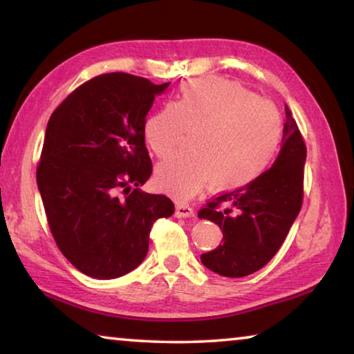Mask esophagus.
I'll use <instances>...</instances> for the list:
<instances>
[{
  "label": "esophagus",
  "instance_id": "1",
  "mask_svg": "<svg viewBox=\"0 0 354 354\" xmlns=\"http://www.w3.org/2000/svg\"><path fill=\"white\" fill-rule=\"evenodd\" d=\"M175 215H176V217H181V218H187V217H194L195 212L189 205H184V203H178Z\"/></svg>",
  "mask_w": 354,
  "mask_h": 354
}]
</instances>
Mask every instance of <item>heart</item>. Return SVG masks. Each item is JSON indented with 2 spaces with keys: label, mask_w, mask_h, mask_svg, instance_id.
<instances>
[{
  "label": "heart",
  "mask_w": 354,
  "mask_h": 354,
  "mask_svg": "<svg viewBox=\"0 0 354 354\" xmlns=\"http://www.w3.org/2000/svg\"><path fill=\"white\" fill-rule=\"evenodd\" d=\"M184 131H195L192 151L171 156L158 169L160 185L181 200L211 183L215 190H232L254 181L277 153L283 122L277 107L241 84L209 76L185 82L175 103L147 120L143 134L164 159Z\"/></svg>",
  "instance_id": "b5f03b06"
}]
</instances>
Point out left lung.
<instances>
[{
	"label": "left lung",
	"instance_id": "8db88e82",
	"mask_svg": "<svg viewBox=\"0 0 354 354\" xmlns=\"http://www.w3.org/2000/svg\"><path fill=\"white\" fill-rule=\"evenodd\" d=\"M306 147L286 106L283 145L273 165L254 181L220 195L198 212L220 226L217 248L201 254L203 266L226 278H242L277 254L303 203ZM221 204L227 205L221 209Z\"/></svg>",
	"mask_w": 354,
	"mask_h": 354
}]
</instances>
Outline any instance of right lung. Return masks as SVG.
<instances>
[{"instance_id":"1","label":"right lung","mask_w":354,"mask_h":354,"mask_svg":"<svg viewBox=\"0 0 354 354\" xmlns=\"http://www.w3.org/2000/svg\"><path fill=\"white\" fill-rule=\"evenodd\" d=\"M170 82L106 73L84 82L53 112L37 167V187L59 250L77 270L113 279L148 253L149 231L175 205L139 185L153 165L143 128Z\"/></svg>"}]
</instances>
